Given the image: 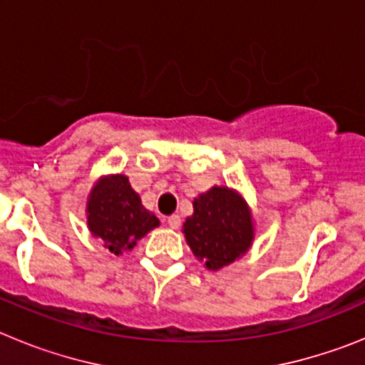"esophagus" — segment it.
I'll list each match as a JSON object with an SVG mask.
<instances>
[{
  "label": "esophagus",
  "instance_id": "obj_1",
  "mask_svg": "<svg viewBox=\"0 0 365 365\" xmlns=\"http://www.w3.org/2000/svg\"><path fill=\"white\" fill-rule=\"evenodd\" d=\"M166 222L170 228H179L180 227V215H177V214L170 215V217H166Z\"/></svg>",
  "mask_w": 365,
  "mask_h": 365
}]
</instances>
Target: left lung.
I'll use <instances>...</instances> for the list:
<instances>
[{
	"label": "left lung",
	"mask_w": 365,
	"mask_h": 365,
	"mask_svg": "<svg viewBox=\"0 0 365 365\" xmlns=\"http://www.w3.org/2000/svg\"><path fill=\"white\" fill-rule=\"evenodd\" d=\"M182 234L205 269L221 270L250 250L256 227L247 199L237 190L215 185L193 199Z\"/></svg>",
	"instance_id": "8db88e82"
}]
</instances>
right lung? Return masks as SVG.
I'll use <instances>...</instances> for the list:
<instances>
[{"label": "right lung", "mask_w": 365, "mask_h": 365, "mask_svg": "<svg viewBox=\"0 0 365 365\" xmlns=\"http://www.w3.org/2000/svg\"><path fill=\"white\" fill-rule=\"evenodd\" d=\"M87 228L115 256L128 252L160 221L144 208L124 173L100 175L87 195Z\"/></svg>", "instance_id": "add662e5"}]
</instances>
